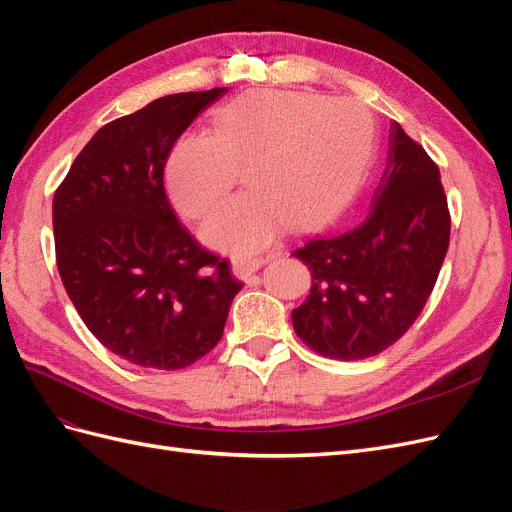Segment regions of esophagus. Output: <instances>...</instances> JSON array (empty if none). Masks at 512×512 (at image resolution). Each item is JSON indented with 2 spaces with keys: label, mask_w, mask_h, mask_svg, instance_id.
I'll use <instances>...</instances> for the list:
<instances>
[{
  "label": "esophagus",
  "mask_w": 512,
  "mask_h": 512,
  "mask_svg": "<svg viewBox=\"0 0 512 512\" xmlns=\"http://www.w3.org/2000/svg\"><path fill=\"white\" fill-rule=\"evenodd\" d=\"M265 265V258L262 256H232V269L237 275H250Z\"/></svg>",
  "instance_id": "1"
}]
</instances>
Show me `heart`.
<instances>
[{"instance_id": "obj_1", "label": "heart", "mask_w": 512, "mask_h": 512, "mask_svg": "<svg viewBox=\"0 0 512 512\" xmlns=\"http://www.w3.org/2000/svg\"><path fill=\"white\" fill-rule=\"evenodd\" d=\"M374 123L350 100L254 91L220 106L211 134L181 136L166 160V185L192 220L209 215L245 173L247 192L203 226L213 247L250 252L292 222L327 220L361 181Z\"/></svg>"}]
</instances>
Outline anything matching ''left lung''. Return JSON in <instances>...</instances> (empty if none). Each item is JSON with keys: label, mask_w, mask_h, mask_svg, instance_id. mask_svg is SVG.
Segmentation results:
<instances>
[{"label": "left lung", "mask_w": 512, "mask_h": 512, "mask_svg": "<svg viewBox=\"0 0 512 512\" xmlns=\"http://www.w3.org/2000/svg\"><path fill=\"white\" fill-rule=\"evenodd\" d=\"M451 237L438 164L393 123L389 156L369 211L335 235L292 252L312 290L292 309L294 331L337 361L376 356L404 335L429 299Z\"/></svg>", "instance_id": "1"}]
</instances>
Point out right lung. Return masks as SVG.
<instances>
[{
    "instance_id": "1",
    "label": "right lung",
    "mask_w": 512,
    "mask_h": 512,
    "mask_svg": "<svg viewBox=\"0 0 512 512\" xmlns=\"http://www.w3.org/2000/svg\"><path fill=\"white\" fill-rule=\"evenodd\" d=\"M226 87L149 102L102 126L53 198L55 258L98 342L138 367L181 369L211 352L243 288L183 228L164 190L177 138Z\"/></svg>"
}]
</instances>
